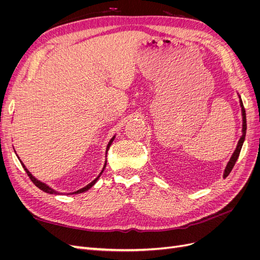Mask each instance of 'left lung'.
Here are the masks:
<instances>
[{"label": "left lung", "mask_w": 260, "mask_h": 260, "mask_svg": "<svg viewBox=\"0 0 260 260\" xmlns=\"http://www.w3.org/2000/svg\"><path fill=\"white\" fill-rule=\"evenodd\" d=\"M240 105H241V107H242V116H243V125H242V127H243V129H242V133H243V135H242L241 139L239 140V143H238V145H237V148H235L234 153L232 154V157L230 158L229 162H228V165H226V167H225V169H224L223 178H226L228 176H229L231 170L233 169L235 162H237V160H238V158H239L241 148H242V146H243L244 140H245V136H246V114H245V108H244V106H243V102H242L241 98H240Z\"/></svg>", "instance_id": "left-lung-1"}]
</instances>
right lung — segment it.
<instances>
[{"instance_id": "obj_1", "label": "right lung", "mask_w": 260, "mask_h": 260, "mask_svg": "<svg viewBox=\"0 0 260 260\" xmlns=\"http://www.w3.org/2000/svg\"><path fill=\"white\" fill-rule=\"evenodd\" d=\"M114 139H115V137H113L112 139H111V141H109V142H108V145H107V147H106V154H107V151H108V148H109V146H111L112 145V142H113V141H114ZM20 162H21V165H22V167H23V169H25L26 170V172H27V175H28V177L30 178V180L31 181H32V182H34V184L36 185V186H38L39 188H40V190H42L43 192H45V193H49V194H59L58 192H56V191H54L53 190V188H51L49 185H46L45 183H43V182H41V181H39L38 179H36L32 175H31L30 174V172H29V170L25 167V165H23L22 164V161L21 160H19ZM106 162L107 161H105V164H104V167H103V170H102L101 171V174L98 176V178H95V179H94L93 181H92V182L91 183H89L88 185H85L84 187H82V188H80V190H78V191H76V192H73V193H68V194H79V193H83V192H85V191H88L89 190V188H91L94 184H95V182H96V181L99 180V178L101 177V175H102V172H103L104 171V169H105V167H106Z\"/></svg>"}]
</instances>
